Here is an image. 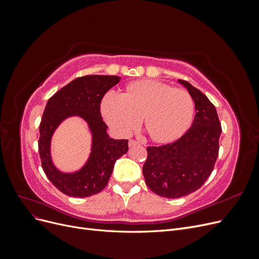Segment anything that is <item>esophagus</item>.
Wrapping results in <instances>:
<instances>
[{"instance_id": "esophagus-1", "label": "esophagus", "mask_w": 259, "mask_h": 259, "mask_svg": "<svg viewBox=\"0 0 259 259\" xmlns=\"http://www.w3.org/2000/svg\"><path fill=\"white\" fill-rule=\"evenodd\" d=\"M136 145H139V143L137 142V140H134V139H131L128 142V146L130 147H133V146H136Z\"/></svg>"}]
</instances>
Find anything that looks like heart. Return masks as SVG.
Masks as SVG:
<instances>
[{"instance_id":"b5f03b06","label":"heart","mask_w":259,"mask_h":259,"mask_svg":"<svg viewBox=\"0 0 259 259\" xmlns=\"http://www.w3.org/2000/svg\"><path fill=\"white\" fill-rule=\"evenodd\" d=\"M101 113L120 136L130 135L143 115V123L154 142L168 143L190 127L194 101L184 89H173L156 80H140L128 84L123 94L107 93L101 101Z\"/></svg>"}]
</instances>
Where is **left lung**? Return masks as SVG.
I'll return each instance as SVG.
<instances>
[{"label": "left lung", "instance_id": "obj_1", "mask_svg": "<svg viewBox=\"0 0 259 259\" xmlns=\"http://www.w3.org/2000/svg\"><path fill=\"white\" fill-rule=\"evenodd\" d=\"M178 82L193 98V123L176 142L148 147V158L143 166L149 189L167 199L186 197L205 183L217 160L222 134L216 108L209 99L189 82Z\"/></svg>", "mask_w": 259, "mask_h": 259}]
</instances>
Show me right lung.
Listing matches in <instances>:
<instances>
[{
	"label": "right lung",
	"instance_id": "right-lung-1",
	"mask_svg": "<svg viewBox=\"0 0 259 259\" xmlns=\"http://www.w3.org/2000/svg\"><path fill=\"white\" fill-rule=\"evenodd\" d=\"M116 75H85L64 86L49 99L40 124L38 152L44 173L59 191L69 197L86 198L107 186L115 161L128 150L127 139H113L100 114L105 94L120 82ZM79 116L88 123L92 135L88 161L72 174L61 172L54 165L50 143L54 131L68 117Z\"/></svg>",
	"mask_w": 259,
	"mask_h": 259
}]
</instances>
